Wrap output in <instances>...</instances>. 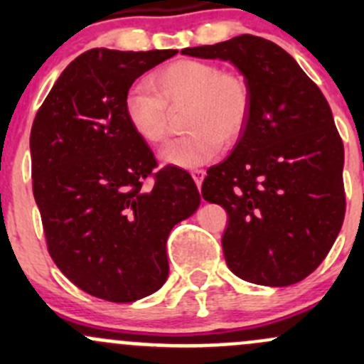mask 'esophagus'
Returning a JSON list of instances; mask_svg holds the SVG:
<instances>
[{
  "label": "esophagus",
  "instance_id": "34e87169",
  "mask_svg": "<svg viewBox=\"0 0 364 364\" xmlns=\"http://www.w3.org/2000/svg\"><path fill=\"white\" fill-rule=\"evenodd\" d=\"M204 176H205V172L203 171V168H196V171H192V178H193V181H196V185L199 186V188L203 186Z\"/></svg>",
  "mask_w": 364,
  "mask_h": 364
}]
</instances>
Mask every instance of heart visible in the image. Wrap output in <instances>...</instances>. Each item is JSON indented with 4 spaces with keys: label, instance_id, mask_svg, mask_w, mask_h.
<instances>
[{
    "label": "heart",
    "instance_id": "heart-1",
    "mask_svg": "<svg viewBox=\"0 0 364 364\" xmlns=\"http://www.w3.org/2000/svg\"><path fill=\"white\" fill-rule=\"evenodd\" d=\"M155 94L134 86L124 95V116L132 130L148 144H159L168 130V109L186 104L183 137L168 142L160 153L167 165L193 168L218 155L223 142L240 139L252 109L247 80L222 72L216 65L181 60L155 72L149 79Z\"/></svg>",
    "mask_w": 364,
    "mask_h": 364
}]
</instances>
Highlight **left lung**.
Here are the masks:
<instances>
[{
  "mask_svg": "<svg viewBox=\"0 0 364 364\" xmlns=\"http://www.w3.org/2000/svg\"><path fill=\"white\" fill-rule=\"evenodd\" d=\"M181 54L229 61L250 86L247 127L203 197L229 215L222 247L236 277L287 287L326 259L345 216L343 142L328 100L277 43L241 35Z\"/></svg>",
  "mask_w": 364,
  "mask_h": 364,
  "instance_id": "1",
  "label": "left lung"
}]
</instances>
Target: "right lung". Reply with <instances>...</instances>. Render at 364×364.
Listing matches in <instances>:
<instances>
[{
    "label": "right lung",
    "instance_id": "obj_1",
    "mask_svg": "<svg viewBox=\"0 0 364 364\" xmlns=\"http://www.w3.org/2000/svg\"><path fill=\"white\" fill-rule=\"evenodd\" d=\"M178 50L91 49L63 70L36 112L29 137L33 196L50 257L87 294L132 303L168 277L165 243L200 204L192 176L155 174L148 142L124 116L135 79Z\"/></svg>",
    "mask_w": 364,
    "mask_h": 364
}]
</instances>
